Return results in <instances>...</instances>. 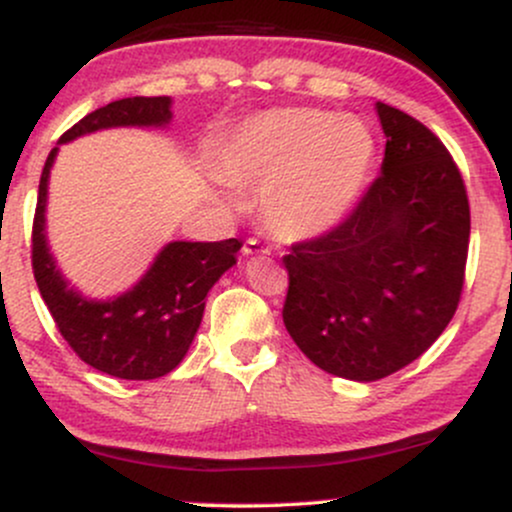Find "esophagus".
<instances>
[{"label": "esophagus", "instance_id": "1", "mask_svg": "<svg viewBox=\"0 0 512 512\" xmlns=\"http://www.w3.org/2000/svg\"><path fill=\"white\" fill-rule=\"evenodd\" d=\"M264 252H269V250L264 248V245H260V240H255V238L245 240V245H243V255L252 257V255H264Z\"/></svg>", "mask_w": 512, "mask_h": 512}]
</instances>
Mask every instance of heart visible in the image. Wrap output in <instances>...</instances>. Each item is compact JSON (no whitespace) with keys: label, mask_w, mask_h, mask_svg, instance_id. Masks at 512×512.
Instances as JSON below:
<instances>
[{"label":"heart","mask_w":512,"mask_h":512,"mask_svg":"<svg viewBox=\"0 0 512 512\" xmlns=\"http://www.w3.org/2000/svg\"><path fill=\"white\" fill-rule=\"evenodd\" d=\"M378 144L366 122L313 108L248 117L223 137V185L260 187V219L276 240L298 243L330 231L363 192ZM236 207L238 195L223 190Z\"/></svg>","instance_id":"1"}]
</instances>
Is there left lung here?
Masks as SVG:
<instances>
[{
    "label": "left lung",
    "mask_w": 512,
    "mask_h": 512,
    "mask_svg": "<svg viewBox=\"0 0 512 512\" xmlns=\"http://www.w3.org/2000/svg\"><path fill=\"white\" fill-rule=\"evenodd\" d=\"M380 175L325 236L291 245L284 325L317 368L373 383L416 361L455 315L469 248V202L443 142L375 103Z\"/></svg>",
    "instance_id": "1"
}]
</instances>
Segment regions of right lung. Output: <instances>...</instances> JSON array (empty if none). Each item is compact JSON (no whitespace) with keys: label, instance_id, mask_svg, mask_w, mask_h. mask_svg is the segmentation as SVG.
Here are the masks:
<instances>
[{"label":"right lung","instance_id":"obj_1","mask_svg":"<svg viewBox=\"0 0 512 512\" xmlns=\"http://www.w3.org/2000/svg\"><path fill=\"white\" fill-rule=\"evenodd\" d=\"M168 96L122 98L88 113L60 144L113 127H168ZM60 144L50 151L38 187L33 221V274L57 330L81 361L122 380H154L180 366L202 325L207 293L236 264L243 243L173 240L163 245L142 279L113 298H88L57 267L45 233L48 182Z\"/></svg>","mask_w":512,"mask_h":512}]
</instances>
